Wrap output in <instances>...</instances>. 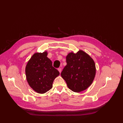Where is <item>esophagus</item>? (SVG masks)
<instances>
[{
  "instance_id": "obj_1",
  "label": "esophagus",
  "mask_w": 123,
  "mask_h": 123,
  "mask_svg": "<svg viewBox=\"0 0 123 123\" xmlns=\"http://www.w3.org/2000/svg\"><path fill=\"white\" fill-rule=\"evenodd\" d=\"M58 71L59 72V73H61V72H62V69L61 68H58Z\"/></svg>"
}]
</instances>
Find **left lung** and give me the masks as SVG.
<instances>
[{
  "mask_svg": "<svg viewBox=\"0 0 123 123\" xmlns=\"http://www.w3.org/2000/svg\"><path fill=\"white\" fill-rule=\"evenodd\" d=\"M67 65L61 76L72 91L80 92L87 89L92 83L96 73L93 59L84 51L69 53L66 56Z\"/></svg>",
  "mask_w": 123,
  "mask_h": 123,
  "instance_id": "1",
  "label": "left lung"
}]
</instances>
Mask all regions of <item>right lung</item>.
Returning a JSON list of instances; mask_svg holds the SVG:
<instances>
[{"mask_svg":"<svg viewBox=\"0 0 123 123\" xmlns=\"http://www.w3.org/2000/svg\"><path fill=\"white\" fill-rule=\"evenodd\" d=\"M47 55V51L34 53L25 67L26 79L29 86L40 94L50 90L54 79L59 75Z\"/></svg>","mask_w":123,"mask_h":123,"instance_id":"add662e5","label":"right lung"}]
</instances>
